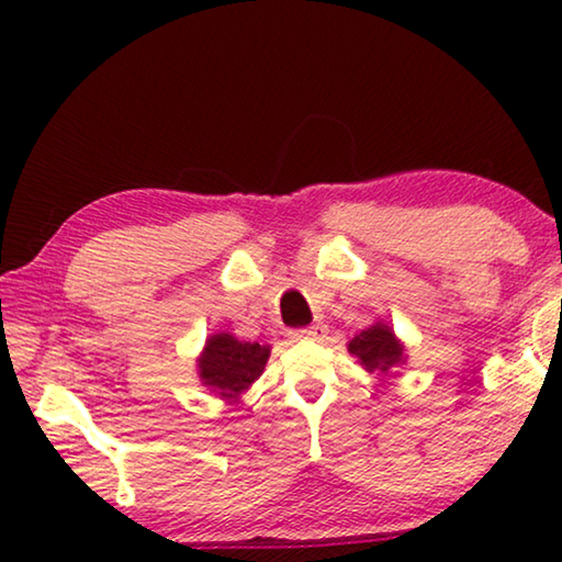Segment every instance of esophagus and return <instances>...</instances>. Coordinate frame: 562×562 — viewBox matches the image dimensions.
Listing matches in <instances>:
<instances>
[{"mask_svg":"<svg viewBox=\"0 0 562 562\" xmlns=\"http://www.w3.org/2000/svg\"><path fill=\"white\" fill-rule=\"evenodd\" d=\"M325 335H327V325H322V322H317V325H312V327H304V329L294 331V337H297V339H322Z\"/></svg>","mask_w":562,"mask_h":562,"instance_id":"1","label":"esophagus"}]
</instances>
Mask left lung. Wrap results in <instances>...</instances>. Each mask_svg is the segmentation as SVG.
Wrapping results in <instances>:
<instances>
[{"instance_id":"1","label":"left lung","mask_w":562,"mask_h":562,"mask_svg":"<svg viewBox=\"0 0 562 562\" xmlns=\"http://www.w3.org/2000/svg\"><path fill=\"white\" fill-rule=\"evenodd\" d=\"M347 349L369 374H376L382 382L406 361L404 341L394 335V329L386 322H374L372 327L361 329L359 335L349 339Z\"/></svg>"}]
</instances>
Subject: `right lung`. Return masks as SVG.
<instances>
[{
  "mask_svg": "<svg viewBox=\"0 0 562 562\" xmlns=\"http://www.w3.org/2000/svg\"><path fill=\"white\" fill-rule=\"evenodd\" d=\"M270 359V345L240 341L231 331H217L205 339V347L195 359L198 379L223 402H240V396L265 372Z\"/></svg>",
  "mask_w": 562,
  "mask_h": 562,
  "instance_id": "1",
  "label": "right lung"
}]
</instances>
